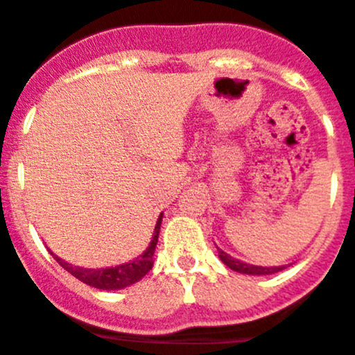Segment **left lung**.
Returning a JSON list of instances; mask_svg holds the SVG:
<instances>
[{"mask_svg":"<svg viewBox=\"0 0 355 355\" xmlns=\"http://www.w3.org/2000/svg\"><path fill=\"white\" fill-rule=\"evenodd\" d=\"M218 258L222 259L225 266H229L231 270L240 272V274H247V275H268V274H275V272L284 270L286 266H258V265H249V263H243L240 259L233 258V256H229L227 252H224L222 249H218Z\"/></svg>","mask_w":355,"mask_h":355,"instance_id":"8db88e82","label":"left lung"}]
</instances>
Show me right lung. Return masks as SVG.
<instances>
[{
    "label": "right lung",
    "mask_w": 355,
    "mask_h": 355,
    "mask_svg": "<svg viewBox=\"0 0 355 355\" xmlns=\"http://www.w3.org/2000/svg\"><path fill=\"white\" fill-rule=\"evenodd\" d=\"M162 216L159 215L158 222H156L155 233H153V240H150L149 247L140 254L139 258H135L133 261L124 263L119 266H106V268H81V266H72L71 263L60 259L56 254H53V258L58 261L62 268L72 274L76 279H80L81 283L89 284V286L97 288V290H122V288L131 286L137 281L144 277L147 272L153 268V256H155L156 243H158L159 225H162Z\"/></svg>",
    "instance_id": "add662e5"
}]
</instances>
